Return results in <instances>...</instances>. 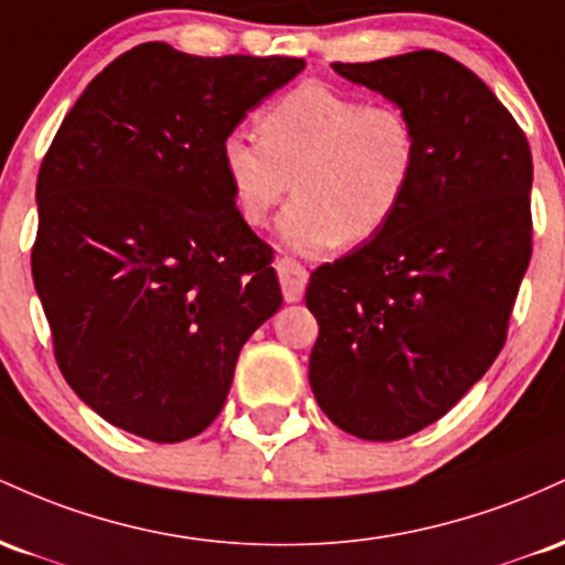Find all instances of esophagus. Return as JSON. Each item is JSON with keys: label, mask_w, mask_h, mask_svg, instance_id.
I'll return each instance as SVG.
<instances>
[{"label": "esophagus", "mask_w": 565, "mask_h": 565, "mask_svg": "<svg viewBox=\"0 0 565 565\" xmlns=\"http://www.w3.org/2000/svg\"><path fill=\"white\" fill-rule=\"evenodd\" d=\"M275 269H277V277H280L285 301H301L303 288H307V280H309L307 269H303L296 258H277Z\"/></svg>", "instance_id": "34e87169"}]
</instances>
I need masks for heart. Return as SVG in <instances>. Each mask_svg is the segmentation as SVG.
Returning <instances> with one entry per match:
<instances>
[{
  "label": "heart",
  "mask_w": 565,
  "mask_h": 565,
  "mask_svg": "<svg viewBox=\"0 0 565 565\" xmlns=\"http://www.w3.org/2000/svg\"><path fill=\"white\" fill-rule=\"evenodd\" d=\"M258 137L232 130L221 168L245 224L264 226L294 181L296 200L277 234L301 256L363 243L395 218L419 164L408 114L363 104L322 82H301L258 114Z\"/></svg>",
  "instance_id": "1"
}]
</instances>
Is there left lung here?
<instances>
[{
	"mask_svg": "<svg viewBox=\"0 0 565 565\" xmlns=\"http://www.w3.org/2000/svg\"><path fill=\"white\" fill-rule=\"evenodd\" d=\"M333 72L408 114L419 164L395 218L309 277V384L344 433L401 440L446 416L502 352L531 262L534 164L512 114L448 55Z\"/></svg>",
	"mask_w": 565,
	"mask_h": 565,
	"instance_id": "8db88e82",
	"label": "left lung"
}]
</instances>
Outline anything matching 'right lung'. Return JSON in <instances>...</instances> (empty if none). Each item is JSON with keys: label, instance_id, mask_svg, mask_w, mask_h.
I'll return each instance as SVG.
<instances>
[{"label": "right lung", "instance_id": "add662e5", "mask_svg": "<svg viewBox=\"0 0 565 565\" xmlns=\"http://www.w3.org/2000/svg\"><path fill=\"white\" fill-rule=\"evenodd\" d=\"M303 66L146 42L55 132L31 275L63 379L114 427L151 443L211 427L239 350L280 309L271 248L237 213L218 151Z\"/></svg>", "mask_w": 565, "mask_h": 565}]
</instances>
